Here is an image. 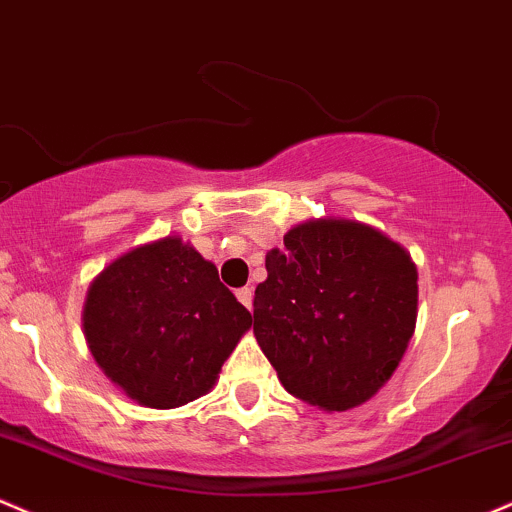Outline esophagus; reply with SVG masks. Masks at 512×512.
<instances>
[{"mask_svg": "<svg viewBox=\"0 0 512 512\" xmlns=\"http://www.w3.org/2000/svg\"><path fill=\"white\" fill-rule=\"evenodd\" d=\"M237 300L244 304L246 309H251V300H254V292H251V287H239V290H237Z\"/></svg>", "mask_w": 512, "mask_h": 512, "instance_id": "obj_1", "label": "esophagus"}]
</instances>
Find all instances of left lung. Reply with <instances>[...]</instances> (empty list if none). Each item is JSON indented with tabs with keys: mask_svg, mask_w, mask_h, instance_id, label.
I'll list each match as a JSON object with an SVG mask.
<instances>
[{
	"mask_svg": "<svg viewBox=\"0 0 512 512\" xmlns=\"http://www.w3.org/2000/svg\"><path fill=\"white\" fill-rule=\"evenodd\" d=\"M266 271L254 333L287 392L324 411L377 394L416 326L411 256L360 222L317 220L290 229Z\"/></svg>",
	"mask_w": 512,
	"mask_h": 512,
	"instance_id": "8db88e82",
	"label": "left lung"
}]
</instances>
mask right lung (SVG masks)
Wrapping results in <instances>:
<instances>
[{"instance_id":"right-lung-1","label":"right lung","mask_w":512,"mask_h":512,"mask_svg":"<svg viewBox=\"0 0 512 512\" xmlns=\"http://www.w3.org/2000/svg\"><path fill=\"white\" fill-rule=\"evenodd\" d=\"M251 314L193 246L132 249L89 287L84 333L101 370L149 409L208 394Z\"/></svg>"}]
</instances>
